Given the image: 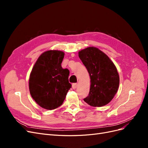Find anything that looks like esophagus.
<instances>
[{
    "instance_id": "1",
    "label": "esophagus",
    "mask_w": 148,
    "mask_h": 148,
    "mask_svg": "<svg viewBox=\"0 0 148 148\" xmlns=\"http://www.w3.org/2000/svg\"><path fill=\"white\" fill-rule=\"evenodd\" d=\"M77 83H73V84H72V88L73 89H76L77 88Z\"/></svg>"
}]
</instances>
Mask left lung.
I'll use <instances>...</instances> for the list:
<instances>
[{
    "mask_svg": "<svg viewBox=\"0 0 148 148\" xmlns=\"http://www.w3.org/2000/svg\"><path fill=\"white\" fill-rule=\"evenodd\" d=\"M78 56L90 77L89 95L84 101L92 107H102L112 100L118 91L120 78L115 65L105 53L95 47L79 51Z\"/></svg>",
    "mask_w": 148,
    "mask_h": 148,
    "instance_id": "left-lung-1",
    "label": "left lung"
}]
</instances>
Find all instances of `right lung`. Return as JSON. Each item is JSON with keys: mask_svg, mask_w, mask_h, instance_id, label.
<instances>
[{"mask_svg": "<svg viewBox=\"0 0 148 148\" xmlns=\"http://www.w3.org/2000/svg\"><path fill=\"white\" fill-rule=\"evenodd\" d=\"M64 55V52L57 50L43 52L30 73V95L45 109L52 110L60 106L71 87L69 82V70L61 66Z\"/></svg>", "mask_w": 148, "mask_h": 148, "instance_id": "1", "label": "right lung"}]
</instances>
